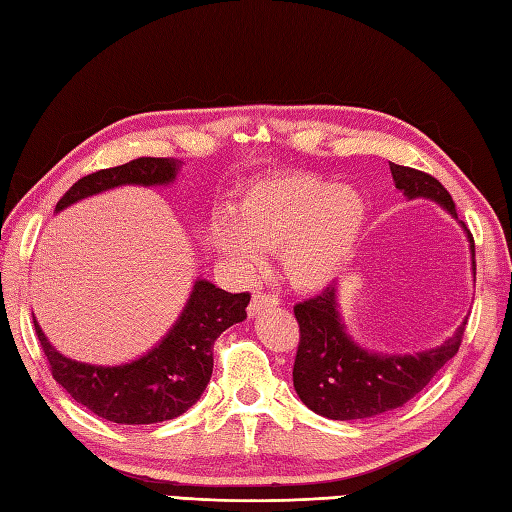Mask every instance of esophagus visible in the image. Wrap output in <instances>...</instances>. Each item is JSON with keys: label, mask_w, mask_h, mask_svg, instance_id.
I'll list each match as a JSON object with an SVG mask.
<instances>
[{"label": "esophagus", "mask_w": 512, "mask_h": 512, "mask_svg": "<svg viewBox=\"0 0 512 512\" xmlns=\"http://www.w3.org/2000/svg\"><path fill=\"white\" fill-rule=\"evenodd\" d=\"M278 304V295L271 293V291H256L252 295V302H249V315H256L263 309H267V306H276Z\"/></svg>", "instance_id": "obj_1"}]
</instances>
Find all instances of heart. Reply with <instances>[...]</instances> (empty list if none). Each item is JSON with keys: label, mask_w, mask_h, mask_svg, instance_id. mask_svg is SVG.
<instances>
[{"label": "heart", "mask_w": 512, "mask_h": 512, "mask_svg": "<svg viewBox=\"0 0 512 512\" xmlns=\"http://www.w3.org/2000/svg\"><path fill=\"white\" fill-rule=\"evenodd\" d=\"M366 221L352 190L315 175L269 177L212 223L210 243L241 274L260 267V249H280V271L302 291L326 287L348 263Z\"/></svg>", "instance_id": "b5f03b06"}]
</instances>
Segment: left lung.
<instances>
[{
	"mask_svg": "<svg viewBox=\"0 0 512 512\" xmlns=\"http://www.w3.org/2000/svg\"><path fill=\"white\" fill-rule=\"evenodd\" d=\"M390 170L396 188L407 197L434 199L458 219L456 203L436 177L399 164H390ZM467 236L475 274V243L469 230ZM335 291V285H328L313 298L293 306L300 326V342L293 361V388L306 407L326 418L359 420L403 407L453 359L467 331V322H462L440 348L418 355H372L350 342L344 333Z\"/></svg>",
	"mask_w": 512,
	"mask_h": 512,
	"instance_id": "1",
	"label": "left lung"
}]
</instances>
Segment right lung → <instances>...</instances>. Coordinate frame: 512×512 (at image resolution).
Here are the masks:
<instances>
[{"instance_id":"right-lung-1","label":"right lung","mask_w":512,"mask_h":512,"mask_svg":"<svg viewBox=\"0 0 512 512\" xmlns=\"http://www.w3.org/2000/svg\"><path fill=\"white\" fill-rule=\"evenodd\" d=\"M175 175L173 157H138L78 179L56 203V210L124 184H168ZM249 298V291L227 293L208 280H197L184 313L162 344L142 359L116 368L87 366L63 357L32 320L54 381L76 403L111 423L151 425L177 418L199 401L212 377L214 342L225 328L245 320Z\"/></svg>"}]
</instances>
